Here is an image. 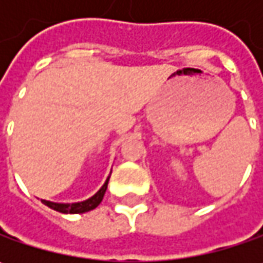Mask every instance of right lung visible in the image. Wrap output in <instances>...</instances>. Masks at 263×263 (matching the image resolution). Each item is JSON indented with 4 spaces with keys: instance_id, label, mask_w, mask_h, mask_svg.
Masks as SVG:
<instances>
[{
    "instance_id": "1",
    "label": "right lung",
    "mask_w": 263,
    "mask_h": 263,
    "mask_svg": "<svg viewBox=\"0 0 263 263\" xmlns=\"http://www.w3.org/2000/svg\"><path fill=\"white\" fill-rule=\"evenodd\" d=\"M108 180H109V177L106 178L105 184L101 187V190L96 193L95 196H92L90 199L85 200V202H79V203H54V202H49V200H42V202L48 208H51L54 211H58L61 214H83V212L95 209L102 202L104 195H105L106 186H108Z\"/></svg>"
}]
</instances>
